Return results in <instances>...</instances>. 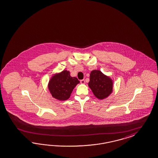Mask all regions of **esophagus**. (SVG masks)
Returning a JSON list of instances; mask_svg holds the SVG:
<instances>
[{
    "label": "esophagus",
    "mask_w": 158,
    "mask_h": 158,
    "mask_svg": "<svg viewBox=\"0 0 158 158\" xmlns=\"http://www.w3.org/2000/svg\"><path fill=\"white\" fill-rule=\"evenodd\" d=\"M80 82H81V84H84L85 83V80H81L80 81Z\"/></svg>",
    "instance_id": "1"
}]
</instances>
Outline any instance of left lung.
Returning <instances> with one entry per match:
<instances>
[{"instance_id":"8db88e82","label":"left lung","mask_w":158,"mask_h":158,"mask_svg":"<svg viewBox=\"0 0 158 158\" xmlns=\"http://www.w3.org/2000/svg\"><path fill=\"white\" fill-rule=\"evenodd\" d=\"M88 85L95 97L104 99L112 93L114 82L110 77L106 76L101 71L94 70L90 73Z\"/></svg>"}]
</instances>
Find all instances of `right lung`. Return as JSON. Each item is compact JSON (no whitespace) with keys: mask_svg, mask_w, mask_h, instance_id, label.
<instances>
[{"mask_svg":"<svg viewBox=\"0 0 158 158\" xmlns=\"http://www.w3.org/2000/svg\"><path fill=\"white\" fill-rule=\"evenodd\" d=\"M80 83L76 77L71 76L69 71L54 74L48 83V89L53 98L65 101L70 97L74 88Z\"/></svg>","mask_w":158,"mask_h":158,"instance_id":"1","label":"right lung"}]
</instances>
